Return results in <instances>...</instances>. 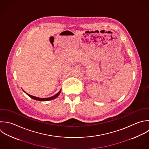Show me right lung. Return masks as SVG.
Returning <instances> with one entry per match:
<instances>
[{"label": "right lung", "instance_id": "1", "mask_svg": "<svg viewBox=\"0 0 149 149\" xmlns=\"http://www.w3.org/2000/svg\"><path fill=\"white\" fill-rule=\"evenodd\" d=\"M23 91H24V90H23ZM24 92H25V91H24ZM60 92H61V91H59L57 94H56L54 96H52V97H48V98H39V97H35V96H33L30 95H29V94L26 93V92H25V93H26V94L27 95H28L30 97H31L32 99H34V100H39V101H48V100H53V99H54L56 98V97H57L60 95Z\"/></svg>", "mask_w": 149, "mask_h": 149}]
</instances>
